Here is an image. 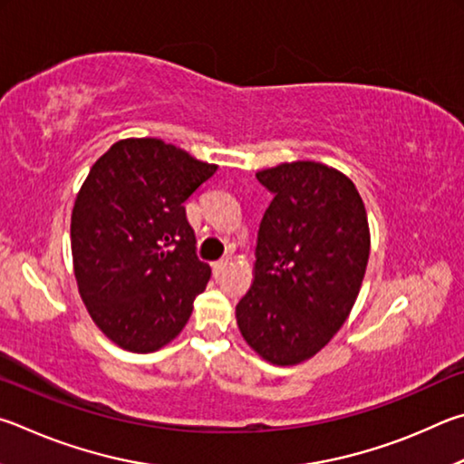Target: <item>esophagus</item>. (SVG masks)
<instances>
[{"instance_id":"esophagus-1","label":"esophagus","mask_w":464,"mask_h":464,"mask_svg":"<svg viewBox=\"0 0 464 464\" xmlns=\"http://www.w3.org/2000/svg\"><path fill=\"white\" fill-rule=\"evenodd\" d=\"M226 269H227V261H218V263H214V273H216V275H222Z\"/></svg>"}]
</instances>
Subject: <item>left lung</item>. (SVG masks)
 I'll list each match as a JSON object with an SVG mask.
<instances>
[{
    "mask_svg": "<svg viewBox=\"0 0 464 464\" xmlns=\"http://www.w3.org/2000/svg\"><path fill=\"white\" fill-rule=\"evenodd\" d=\"M256 179L273 201L237 324L258 356L289 367L320 353L351 314L369 263V219L351 179L322 162H281Z\"/></svg>",
    "mask_w": 464,
    "mask_h": 464,
    "instance_id": "8db88e82",
    "label": "left lung"
}]
</instances>
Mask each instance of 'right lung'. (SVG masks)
Returning a JSON list of instances; mask_svg holds the SVG:
<instances>
[{"label":"right lung","instance_id":"1","mask_svg":"<svg viewBox=\"0 0 464 464\" xmlns=\"http://www.w3.org/2000/svg\"><path fill=\"white\" fill-rule=\"evenodd\" d=\"M218 170L159 138H126L95 160L71 214L72 269L113 344L146 354L185 328L211 269L183 203Z\"/></svg>","mask_w":464,"mask_h":464}]
</instances>
